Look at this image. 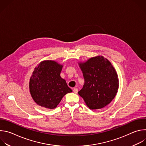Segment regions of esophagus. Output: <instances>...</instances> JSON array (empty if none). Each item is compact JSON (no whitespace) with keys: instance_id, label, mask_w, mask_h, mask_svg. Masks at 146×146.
<instances>
[{"instance_id":"1","label":"esophagus","mask_w":146,"mask_h":146,"mask_svg":"<svg viewBox=\"0 0 146 146\" xmlns=\"http://www.w3.org/2000/svg\"><path fill=\"white\" fill-rule=\"evenodd\" d=\"M73 92L75 93V94H77L78 92V89L77 88H73Z\"/></svg>"}]
</instances>
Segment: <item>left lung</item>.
<instances>
[{
  "instance_id": "obj_1",
  "label": "left lung",
  "mask_w": 146,
  "mask_h": 146,
  "mask_svg": "<svg viewBox=\"0 0 146 146\" xmlns=\"http://www.w3.org/2000/svg\"><path fill=\"white\" fill-rule=\"evenodd\" d=\"M78 64L85 80L78 95L91 110L108 106L116 96L119 87L118 74L111 62L98 55Z\"/></svg>"
}]
</instances>
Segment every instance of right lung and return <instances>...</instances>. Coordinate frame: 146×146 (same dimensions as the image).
<instances>
[{"label":"right lung","instance_id":"obj_1","mask_svg":"<svg viewBox=\"0 0 146 146\" xmlns=\"http://www.w3.org/2000/svg\"><path fill=\"white\" fill-rule=\"evenodd\" d=\"M63 65L52 60L40 62L29 80V91L35 102L49 109L56 108L62 99L72 90L60 76Z\"/></svg>","mask_w":146,"mask_h":146}]
</instances>
